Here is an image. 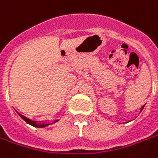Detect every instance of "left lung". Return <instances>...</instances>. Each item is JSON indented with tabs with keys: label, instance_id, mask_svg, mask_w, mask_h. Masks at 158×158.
<instances>
[{
	"label": "left lung",
	"instance_id": "left-lung-1",
	"mask_svg": "<svg viewBox=\"0 0 158 158\" xmlns=\"http://www.w3.org/2000/svg\"><path fill=\"white\" fill-rule=\"evenodd\" d=\"M143 107H144V105L142 107L140 108V112H141V111H142V110H143ZM129 122H130V121H129ZM125 123H128V122H125Z\"/></svg>",
	"mask_w": 158,
	"mask_h": 158
}]
</instances>
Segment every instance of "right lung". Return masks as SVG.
<instances>
[{
    "mask_svg": "<svg viewBox=\"0 0 158 158\" xmlns=\"http://www.w3.org/2000/svg\"><path fill=\"white\" fill-rule=\"evenodd\" d=\"M19 115V116H20L22 119H23L25 122H27L28 124V125H32V126H33V127H37V128H44L46 127V126H48V125H52V124H54V123L57 122V121H59V120H55V121H53L52 123H46V122H38V121H35V120H30V119H28V118H27L26 116H24V115H21L20 113L17 112Z\"/></svg>",
    "mask_w": 158,
    "mask_h": 158,
    "instance_id": "obj_1",
    "label": "right lung"
}]
</instances>
